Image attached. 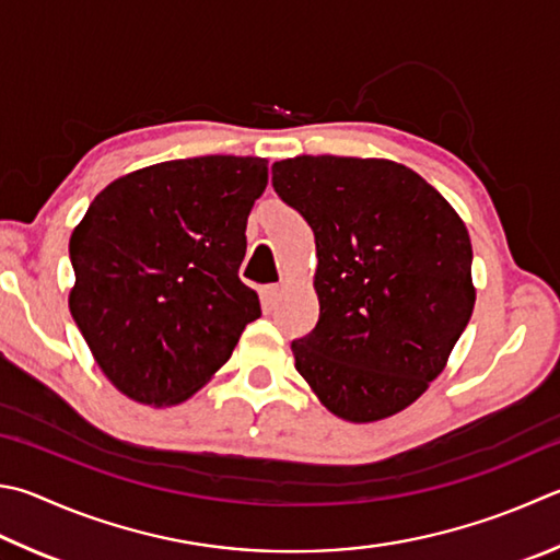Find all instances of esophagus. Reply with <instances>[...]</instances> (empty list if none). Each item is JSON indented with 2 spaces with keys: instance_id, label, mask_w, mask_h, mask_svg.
I'll return each mask as SVG.
<instances>
[{
  "instance_id": "34e87169",
  "label": "esophagus",
  "mask_w": 560,
  "mask_h": 560,
  "mask_svg": "<svg viewBox=\"0 0 560 560\" xmlns=\"http://www.w3.org/2000/svg\"><path fill=\"white\" fill-rule=\"evenodd\" d=\"M279 296H281V289L277 287V283H271V287H264L261 289V306L267 308V311H271L273 306H277Z\"/></svg>"
}]
</instances>
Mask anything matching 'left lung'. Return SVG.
I'll list each match as a JSON object with an SVG mask.
<instances>
[{
    "label": "left lung",
    "mask_w": 560,
    "mask_h": 560,
    "mask_svg": "<svg viewBox=\"0 0 560 560\" xmlns=\"http://www.w3.org/2000/svg\"><path fill=\"white\" fill-rule=\"evenodd\" d=\"M271 186L315 237V328L291 342L325 409L404 411L443 372L475 306L472 245L439 190L386 159L296 156Z\"/></svg>",
    "instance_id": "left-lung-1"
}]
</instances>
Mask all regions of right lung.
<instances>
[{
	"instance_id": "obj_1",
	"label": "right lung",
	"mask_w": 560,
	"mask_h": 560,
	"mask_svg": "<svg viewBox=\"0 0 560 560\" xmlns=\"http://www.w3.org/2000/svg\"><path fill=\"white\" fill-rule=\"evenodd\" d=\"M267 180V159L196 156L121 176L90 202L70 235L68 306L129 399L186 401L261 315L240 264Z\"/></svg>"
}]
</instances>
